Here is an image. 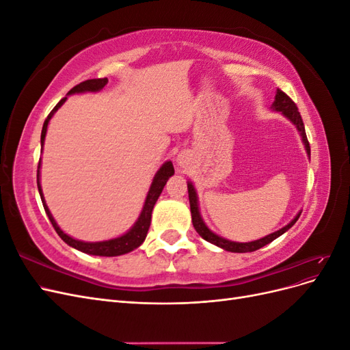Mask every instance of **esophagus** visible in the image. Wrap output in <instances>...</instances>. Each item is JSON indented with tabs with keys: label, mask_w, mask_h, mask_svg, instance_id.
Segmentation results:
<instances>
[{
	"label": "esophagus",
	"mask_w": 350,
	"mask_h": 350,
	"mask_svg": "<svg viewBox=\"0 0 350 350\" xmlns=\"http://www.w3.org/2000/svg\"><path fill=\"white\" fill-rule=\"evenodd\" d=\"M189 163H191V154H189L188 152L184 150L176 156V166L179 169H185Z\"/></svg>",
	"instance_id": "obj_1"
}]
</instances>
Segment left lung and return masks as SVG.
Wrapping results in <instances>:
<instances>
[{
  "instance_id": "obj_1",
  "label": "left lung",
  "mask_w": 350,
  "mask_h": 350,
  "mask_svg": "<svg viewBox=\"0 0 350 350\" xmlns=\"http://www.w3.org/2000/svg\"><path fill=\"white\" fill-rule=\"evenodd\" d=\"M270 109L274 111V112H280L286 120H289L296 126V130H298V134L301 135L302 144L305 147V152H306V154H308V157H311L310 143H308V139H306L305 126H304V122H302V118H301V113L298 112V108H296V105L292 102V99L288 96V94L283 93L280 89H278L276 90V96H274V102L271 103ZM187 188H188V198H189V208H191L193 225H194V229L197 230V234L203 239H206L207 242L213 243V245H216V247H219L221 250H225V251H229V252H252V251L262 248L264 245H267V243L273 242L274 239L279 238L280 235H283L284 232H288L296 224V220L299 219L301 211H302V210H299L298 213H296V216L289 221L288 225L283 226L282 229H279L276 232H273V234H269L267 237H262L260 239L250 241V242L229 241L226 238H221L220 235L215 234V232L206 225V221L203 220V217H201V213H200L197 189H196L194 184L189 181V179L187 181Z\"/></svg>"
}]
</instances>
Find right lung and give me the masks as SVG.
<instances>
[{"label":"right lung","mask_w":350,"mask_h":350,"mask_svg":"<svg viewBox=\"0 0 350 350\" xmlns=\"http://www.w3.org/2000/svg\"><path fill=\"white\" fill-rule=\"evenodd\" d=\"M108 84V79H92V80H86L80 84H77L76 88H72L64 99H61L57 107L51 111V113L48 115V118L44 122V126H42V134H40V150H44V144H45V137H46V131H48V125L52 116L55 115V112L62 107V105L66 103L67 98L71 96V94H81V93H98L100 92L105 86ZM175 174L174 171V165L171 161H166L161 167L157 169V172L154 174L153 179H152V184L149 187V191H147L146 200L143 203L142 211L139 217L134 221V225L125 232V234L116 237V238H111L107 241H96V242H88V241H80L70 237L68 234H66L64 230H62L57 220L52 216V213L49 211L48 206H46V201L44 197V193H42V185H40V162L38 166V189H39V196L42 200V204H44V208L46 211V215L51 220L52 226L57 230V234L59 235V238L64 241L67 245H70L71 248L81 251L84 254H89V256H99V257H118L122 256V254L126 252H131L135 248H139L142 243L144 242L146 237H147V232H149L150 228V221H152V211L153 207L156 204V201L159 198V196L162 194L163 191V187L166 185L167 179L171 178Z\"/></svg>","instance_id":"add662e5"}]
</instances>
